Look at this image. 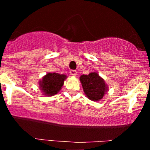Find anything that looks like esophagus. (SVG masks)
<instances>
[{"label": "esophagus", "mask_w": 150, "mask_h": 150, "mask_svg": "<svg viewBox=\"0 0 150 150\" xmlns=\"http://www.w3.org/2000/svg\"><path fill=\"white\" fill-rule=\"evenodd\" d=\"M70 75H73V76H75V75H77V72L76 71V70H71L70 71Z\"/></svg>", "instance_id": "1"}]
</instances>
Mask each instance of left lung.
Masks as SVG:
<instances>
[{"label": "left lung", "instance_id": "8db88e82", "mask_svg": "<svg viewBox=\"0 0 150 150\" xmlns=\"http://www.w3.org/2000/svg\"><path fill=\"white\" fill-rule=\"evenodd\" d=\"M80 80L86 97L93 101L101 100L108 90L104 80L97 72L81 75Z\"/></svg>", "mask_w": 150, "mask_h": 150}]
</instances>
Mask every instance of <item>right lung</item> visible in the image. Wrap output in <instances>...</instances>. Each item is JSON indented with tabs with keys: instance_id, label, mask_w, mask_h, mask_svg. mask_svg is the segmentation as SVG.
<instances>
[{
	"instance_id": "add662e5",
	"label": "right lung",
	"mask_w": 150,
	"mask_h": 150,
	"mask_svg": "<svg viewBox=\"0 0 150 150\" xmlns=\"http://www.w3.org/2000/svg\"><path fill=\"white\" fill-rule=\"evenodd\" d=\"M66 78L67 76L64 74L48 73L39 82V87L44 95L51 97L57 94L61 90Z\"/></svg>"
}]
</instances>
